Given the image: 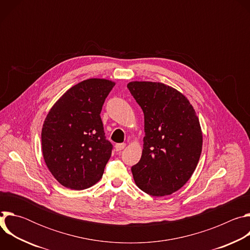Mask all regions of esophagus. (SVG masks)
<instances>
[{
    "label": "esophagus",
    "instance_id": "obj_1",
    "mask_svg": "<svg viewBox=\"0 0 250 250\" xmlns=\"http://www.w3.org/2000/svg\"><path fill=\"white\" fill-rule=\"evenodd\" d=\"M125 146H126L125 144H119V145H116V150H117V151H121V150H123Z\"/></svg>",
    "mask_w": 250,
    "mask_h": 250
}]
</instances>
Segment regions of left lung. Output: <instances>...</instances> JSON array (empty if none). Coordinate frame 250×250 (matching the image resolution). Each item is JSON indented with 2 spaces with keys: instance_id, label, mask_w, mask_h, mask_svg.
<instances>
[{
  "instance_id": "obj_1",
  "label": "left lung",
  "mask_w": 250,
  "mask_h": 250,
  "mask_svg": "<svg viewBox=\"0 0 250 250\" xmlns=\"http://www.w3.org/2000/svg\"><path fill=\"white\" fill-rule=\"evenodd\" d=\"M127 88L145 114L144 149L131 167L136 186L153 197L171 195L193 175L203 133L189 100L159 82L132 81Z\"/></svg>"
}]
</instances>
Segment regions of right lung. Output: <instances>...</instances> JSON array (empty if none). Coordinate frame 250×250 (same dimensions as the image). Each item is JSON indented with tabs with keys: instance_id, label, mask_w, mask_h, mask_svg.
Returning <instances> with one entry per match:
<instances>
[{
	"instance_id": "add662e5",
	"label": "right lung",
	"mask_w": 250,
	"mask_h": 250,
	"mask_svg": "<svg viewBox=\"0 0 250 250\" xmlns=\"http://www.w3.org/2000/svg\"><path fill=\"white\" fill-rule=\"evenodd\" d=\"M115 82L84 80L66 91L52 105L42 130L47 168L64 187L83 190L103 176L113 146L105 139L100 117Z\"/></svg>"
}]
</instances>
